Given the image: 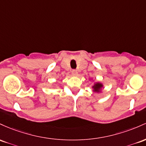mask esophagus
<instances>
[{
	"instance_id": "1",
	"label": "esophagus",
	"mask_w": 146,
	"mask_h": 146,
	"mask_svg": "<svg viewBox=\"0 0 146 146\" xmlns=\"http://www.w3.org/2000/svg\"><path fill=\"white\" fill-rule=\"evenodd\" d=\"M72 74L73 76H76V75L78 74L77 70H72Z\"/></svg>"
}]
</instances>
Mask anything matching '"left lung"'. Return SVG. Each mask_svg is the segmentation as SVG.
<instances>
[{
    "label": "left lung",
    "mask_w": 146,
    "mask_h": 146,
    "mask_svg": "<svg viewBox=\"0 0 146 146\" xmlns=\"http://www.w3.org/2000/svg\"><path fill=\"white\" fill-rule=\"evenodd\" d=\"M103 88V85L100 83H95L94 86H92L93 90L96 92H101V89Z\"/></svg>",
    "instance_id": "8db88e82"
}]
</instances>
